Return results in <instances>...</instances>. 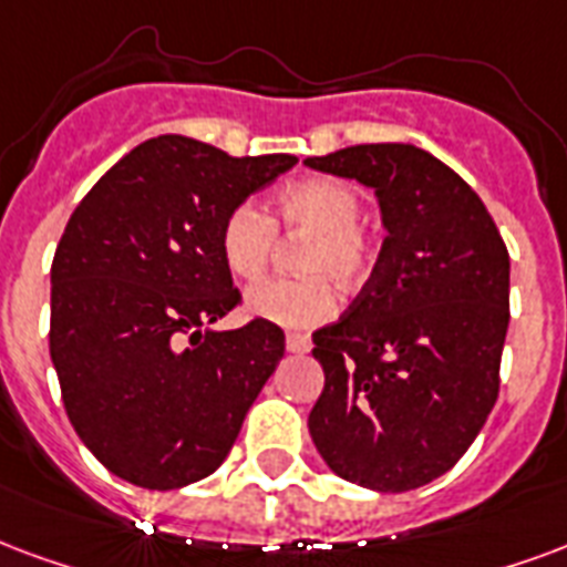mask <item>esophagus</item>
<instances>
[{
  "label": "esophagus",
  "mask_w": 567,
  "mask_h": 567,
  "mask_svg": "<svg viewBox=\"0 0 567 567\" xmlns=\"http://www.w3.org/2000/svg\"><path fill=\"white\" fill-rule=\"evenodd\" d=\"M285 346H288L291 354H306V351L312 348V342H309L306 333H288V337H285Z\"/></svg>",
  "instance_id": "34e87169"
}]
</instances>
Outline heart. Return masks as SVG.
<instances>
[{
    "mask_svg": "<svg viewBox=\"0 0 567 567\" xmlns=\"http://www.w3.org/2000/svg\"><path fill=\"white\" fill-rule=\"evenodd\" d=\"M309 237L300 255L303 279H270L246 295L251 318L279 327H316L333 316L337 295L327 279L358 288L375 267V240L360 221L358 188L333 177H306L276 198V221L258 204L243 200L228 209L219 228L221 261L230 276L258 282L270 267L279 228Z\"/></svg>",
    "mask_w": 567,
    "mask_h": 567,
    "instance_id": "heart-1",
    "label": "heart"
}]
</instances>
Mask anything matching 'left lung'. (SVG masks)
Masks as SVG:
<instances>
[{"label": "left lung", "instance_id": "obj_1", "mask_svg": "<svg viewBox=\"0 0 567 567\" xmlns=\"http://www.w3.org/2000/svg\"><path fill=\"white\" fill-rule=\"evenodd\" d=\"M375 188L388 237L354 303L312 333L324 390L309 433L351 484L405 493L475 442L498 396L511 261L484 200L412 144L306 158Z\"/></svg>", "mask_w": 567, "mask_h": 567}]
</instances>
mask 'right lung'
I'll list each match as a JSON object with an SVG mask.
<instances>
[{
  "instance_id": "1",
  "label": "right lung",
  "mask_w": 567,
  "mask_h": 567,
  "mask_svg": "<svg viewBox=\"0 0 567 567\" xmlns=\"http://www.w3.org/2000/svg\"><path fill=\"white\" fill-rule=\"evenodd\" d=\"M295 165L158 134L71 213L50 267V360L74 433L116 477L179 489L237 442L285 333L261 318L203 330L240 303L219 228Z\"/></svg>"
}]
</instances>
